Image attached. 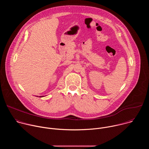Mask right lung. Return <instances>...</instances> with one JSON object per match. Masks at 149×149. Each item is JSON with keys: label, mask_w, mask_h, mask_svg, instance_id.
Wrapping results in <instances>:
<instances>
[{"label": "right lung", "mask_w": 149, "mask_h": 149, "mask_svg": "<svg viewBox=\"0 0 149 149\" xmlns=\"http://www.w3.org/2000/svg\"><path fill=\"white\" fill-rule=\"evenodd\" d=\"M43 97V96H41V97H40H40Z\"/></svg>", "instance_id": "obj_1"}]
</instances>
